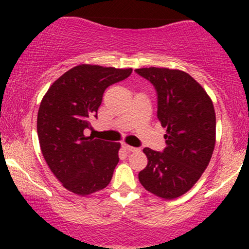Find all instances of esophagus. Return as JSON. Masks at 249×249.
<instances>
[{
	"instance_id": "esophagus-1",
	"label": "esophagus",
	"mask_w": 249,
	"mask_h": 249,
	"mask_svg": "<svg viewBox=\"0 0 249 249\" xmlns=\"http://www.w3.org/2000/svg\"><path fill=\"white\" fill-rule=\"evenodd\" d=\"M122 146L125 148V150H127V151H137L138 150V148H136V147H133V146H131V145H128V144H126V142H123L122 144Z\"/></svg>"
}]
</instances>
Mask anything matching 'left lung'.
Returning <instances> with one entry per match:
<instances>
[{"label":"left lung","instance_id":"left-lung-1","mask_svg":"<svg viewBox=\"0 0 249 249\" xmlns=\"http://www.w3.org/2000/svg\"><path fill=\"white\" fill-rule=\"evenodd\" d=\"M136 72L158 93V119L166 130L162 153L145 147L147 166L138 178L142 187L172 200L192 188L210 164L215 146V111L205 89L185 71L142 68Z\"/></svg>","mask_w":249,"mask_h":249}]
</instances>
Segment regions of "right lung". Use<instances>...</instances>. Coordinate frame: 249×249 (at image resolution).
Masks as SVG:
<instances>
[{"label": "right lung", "mask_w": 249, "mask_h": 249, "mask_svg": "<svg viewBox=\"0 0 249 249\" xmlns=\"http://www.w3.org/2000/svg\"><path fill=\"white\" fill-rule=\"evenodd\" d=\"M131 68L79 64L57 78L43 96L37 133L43 157L63 187L87 196L110 184L121 142L84 134L97 117L105 89L125 79Z\"/></svg>", "instance_id": "1"}]
</instances>
